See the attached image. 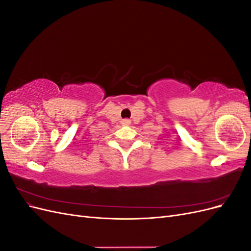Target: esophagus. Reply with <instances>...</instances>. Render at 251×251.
Returning <instances> with one entry per match:
<instances>
[{"label": "esophagus", "instance_id": "obj_1", "mask_svg": "<svg viewBox=\"0 0 251 251\" xmlns=\"http://www.w3.org/2000/svg\"><path fill=\"white\" fill-rule=\"evenodd\" d=\"M131 124V120H128V119H124L123 121H121V125L123 126H128Z\"/></svg>", "mask_w": 251, "mask_h": 251}]
</instances>
